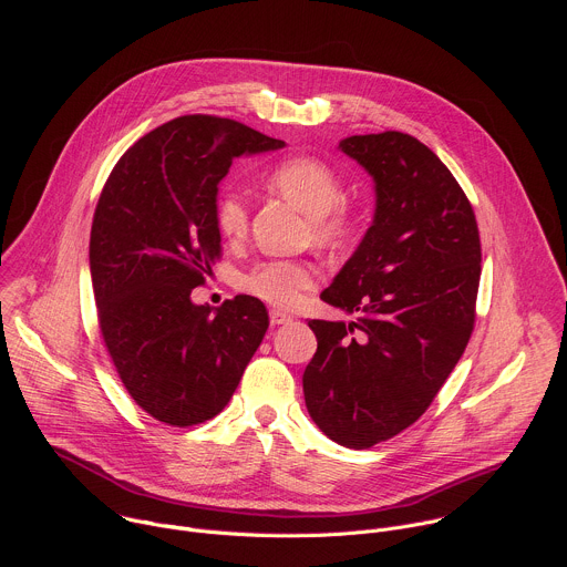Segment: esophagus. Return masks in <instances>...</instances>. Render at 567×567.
Masks as SVG:
<instances>
[{
  "mask_svg": "<svg viewBox=\"0 0 567 567\" xmlns=\"http://www.w3.org/2000/svg\"><path fill=\"white\" fill-rule=\"evenodd\" d=\"M269 320H271V326H285V322H291L293 318H291V313H287L282 309H271Z\"/></svg>",
  "mask_w": 567,
  "mask_h": 567,
  "instance_id": "esophagus-1",
  "label": "esophagus"
}]
</instances>
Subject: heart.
<instances>
[{"mask_svg": "<svg viewBox=\"0 0 567 567\" xmlns=\"http://www.w3.org/2000/svg\"><path fill=\"white\" fill-rule=\"evenodd\" d=\"M267 186L307 213L309 235L318 247H341L348 239L354 215L343 197L337 171L322 158L293 154L269 171ZM213 221L221 237L239 239L249 228V199L245 190L226 188L213 206ZM318 269L309 260H262L237 278V287L265 302L291 307L302 291L313 287Z\"/></svg>", "mask_w": 567, "mask_h": 567, "instance_id": "1", "label": "heart"}]
</instances>
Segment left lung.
<instances>
[{
  "instance_id": "obj_1",
  "label": "left lung",
  "mask_w": 567,
  "mask_h": 567,
  "mask_svg": "<svg viewBox=\"0 0 567 567\" xmlns=\"http://www.w3.org/2000/svg\"><path fill=\"white\" fill-rule=\"evenodd\" d=\"M372 175L374 221L320 300L352 322L309 320L318 348L302 374L316 426L370 449L415 424L460 361L480 285V230L440 156L403 132L343 138Z\"/></svg>"
}]
</instances>
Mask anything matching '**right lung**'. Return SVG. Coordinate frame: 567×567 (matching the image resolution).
Here are the masks:
<instances>
[{
	"label": "right lung",
	"mask_w": 567,
	"mask_h": 567,
	"mask_svg": "<svg viewBox=\"0 0 567 567\" xmlns=\"http://www.w3.org/2000/svg\"><path fill=\"white\" fill-rule=\"evenodd\" d=\"M282 145L230 118L188 114L138 138L103 186L90 237L99 328L136 406L168 426L221 413L269 328L254 296L210 313L190 291L221 258L213 206L233 158Z\"/></svg>",
	"instance_id": "add662e5"
}]
</instances>
